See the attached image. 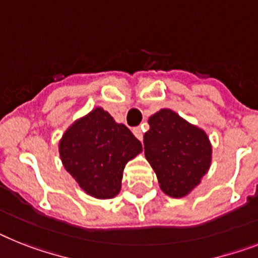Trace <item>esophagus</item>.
<instances>
[{
	"mask_svg": "<svg viewBox=\"0 0 258 258\" xmlns=\"http://www.w3.org/2000/svg\"><path fill=\"white\" fill-rule=\"evenodd\" d=\"M133 134L138 138V140H140V141H142V137H144V134H142V131L140 129V127H134Z\"/></svg>",
	"mask_w": 258,
	"mask_h": 258,
	"instance_id": "esophagus-1",
	"label": "esophagus"
}]
</instances>
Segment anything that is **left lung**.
Here are the masks:
<instances>
[{
	"label": "left lung",
	"instance_id": "obj_1",
	"mask_svg": "<svg viewBox=\"0 0 258 258\" xmlns=\"http://www.w3.org/2000/svg\"><path fill=\"white\" fill-rule=\"evenodd\" d=\"M148 122L145 157L161 190L171 198L187 197L210 170L212 145L207 133L169 108L152 114Z\"/></svg>",
	"mask_w": 258,
	"mask_h": 258
}]
</instances>
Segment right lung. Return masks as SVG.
<instances>
[{"label":"right lung","instance_id":"right-lung-1","mask_svg":"<svg viewBox=\"0 0 258 258\" xmlns=\"http://www.w3.org/2000/svg\"><path fill=\"white\" fill-rule=\"evenodd\" d=\"M141 152V142L101 106L74 121L59 141L64 169L96 199L120 192L125 165Z\"/></svg>","mask_w":258,"mask_h":258}]
</instances>
